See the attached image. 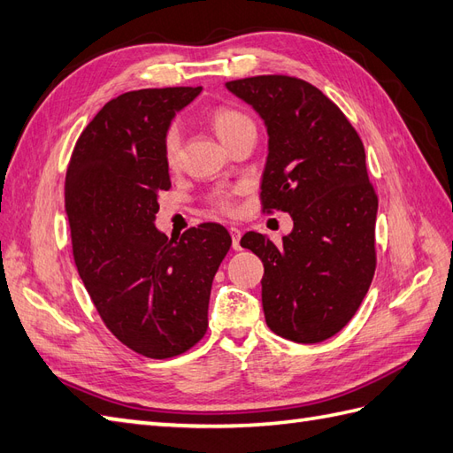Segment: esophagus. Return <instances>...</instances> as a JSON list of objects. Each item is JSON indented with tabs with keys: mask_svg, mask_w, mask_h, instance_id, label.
<instances>
[{
	"mask_svg": "<svg viewBox=\"0 0 453 453\" xmlns=\"http://www.w3.org/2000/svg\"><path fill=\"white\" fill-rule=\"evenodd\" d=\"M230 236H233V248L234 250H240L242 246H240V238H242V233H240V228H230Z\"/></svg>",
	"mask_w": 453,
	"mask_h": 453,
	"instance_id": "esophagus-1",
	"label": "esophagus"
}]
</instances>
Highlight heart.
I'll return each mask as SVG.
<instances>
[{"instance_id": "1", "label": "heart", "mask_w": 453, "mask_h": 453, "mask_svg": "<svg viewBox=\"0 0 453 453\" xmlns=\"http://www.w3.org/2000/svg\"><path fill=\"white\" fill-rule=\"evenodd\" d=\"M209 123H211L217 136L225 143V146H228V143L234 138H238L240 134H244V132L256 130L253 120L234 107H217L211 113V117H209ZM180 143H182L180 128L176 125H171L167 132H165V140H163L165 161H167L171 169H174L176 165H179ZM211 203L215 209H219V211H233V192L228 190L215 192L211 196Z\"/></svg>"}]
</instances>
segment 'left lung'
<instances>
[{"mask_svg":"<svg viewBox=\"0 0 453 453\" xmlns=\"http://www.w3.org/2000/svg\"><path fill=\"white\" fill-rule=\"evenodd\" d=\"M226 88L267 127L263 211L294 220L280 246L259 233L240 240L263 261L265 321L286 340L317 344L349 323L377 267L379 197L363 142L338 105L302 79L263 74Z\"/></svg>","mask_w":453,"mask_h":453,"instance_id":"obj_1","label":"left lung"}]
</instances>
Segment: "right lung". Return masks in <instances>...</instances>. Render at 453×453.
Segmentation results:
<instances>
[{"label": "right lung", "instance_id": "obj_1", "mask_svg": "<svg viewBox=\"0 0 453 453\" xmlns=\"http://www.w3.org/2000/svg\"><path fill=\"white\" fill-rule=\"evenodd\" d=\"M202 86L146 88L107 102L76 140L65 179L73 256L105 326L151 359L184 354L207 330L213 277L233 244L217 223L179 238L156 228L171 188L163 140Z\"/></svg>", "mask_w": 453, "mask_h": 453}]
</instances>
